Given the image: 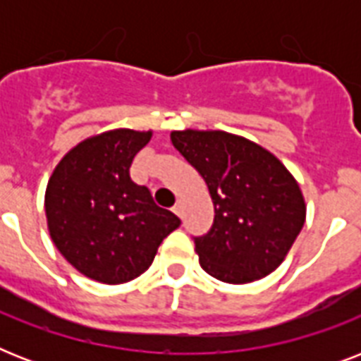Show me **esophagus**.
Masks as SVG:
<instances>
[{"label":"esophagus","mask_w":361,"mask_h":361,"mask_svg":"<svg viewBox=\"0 0 361 361\" xmlns=\"http://www.w3.org/2000/svg\"><path fill=\"white\" fill-rule=\"evenodd\" d=\"M174 214H176V215H180V217H181V215H183V208H181V204H180V202H178V204H176V206H174Z\"/></svg>","instance_id":"34e87169"}]
</instances>
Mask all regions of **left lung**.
Wrapping results in <instances>:
<instances>
[{"label": "left lung", "instance_id": "8db88e82", "mask_svg": "<svg viewBox=\"0 0 361 361\" xmlns=\"http://www.w3.org/2000/svg\"><path fill=\"white\" fill-rule=\"evenodd\" d=\"M170 138L214 200V225L195 238L204 271L232 285L271 274L305 223L294 176L274 153L225 130H174Z\"/></svg>", "mask_w": 361, "mask_h": 361}]
</instances>
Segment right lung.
Listing matches in <instances>:
<instances>
[{"mask_svg": "<svg viewBox=\"0 0 361 361\" xmlns=\"http://www.w3.org/2000/svg\"><path fill=\"white\" fill-rule=\"evenodd\" d=\"M152 130L114 129L86 138L65 155L44 195L54 245L90 279L120 285L152 266L161 241L180 226L130 180L133 159Z\"/></svg>", "mask_w": 361, "mask_h": 361, "instance_id": "add662e5", "label": "right lung"}]
</instances>
